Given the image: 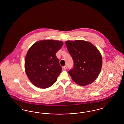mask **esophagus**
I'll return each instance as SVG.
<instances>
[{"label":"esophagus","mask_w":124,"mask_h":124,"mask_svg":"<svg viewBox=\"0 0 124 124\" xmlns=\"http://www.w3.org/2000/svg\"><path fill=\"white\" fill-rule=\"evenodd\" d=\"M63 68V69H64V70H66V69H67V66H66V65H65Z\"/></svg>","instance_id":"obj_1"}]
</instances>
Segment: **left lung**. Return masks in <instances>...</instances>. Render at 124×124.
<instances>
[{
    "mask_svg": "<svg viewBox=\"0 0 124 124\" xmlns=\"http://www.w3.org/2000/svg\"><path fill=\"white\" fill-rule=\"evenodd\" d=\"M65 45L74 62L73 68L68 71L73 81L81 86L92 83L102 66L99 51L92 43L84 40L66 41Z\"/></svg>",
    "mask_w": 124,
    "mask_h": 124,
    "instance_id": "8db88e82",
    "label": "left lung"
}]
</instances>
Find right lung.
Segmentation results:
<instances>
[{
    "mask_svg": "<svg viewBox=\"0 0 124 124\" xmlns=\"http://www.w3.org/2000/svg\"><path fill=\"white\" fill-rule=\"evenodd\" d=\"M63 42L41 40L30 48L24 62L25 72L36 86L46 88L52 86L62 71L56 53L62 47Z\"/></svg>",
    "mask_w": 124,
    "mask_h": 124,
    "instance_id": "right-lung-1",
    "label": "right lung"
}]
</instances>
